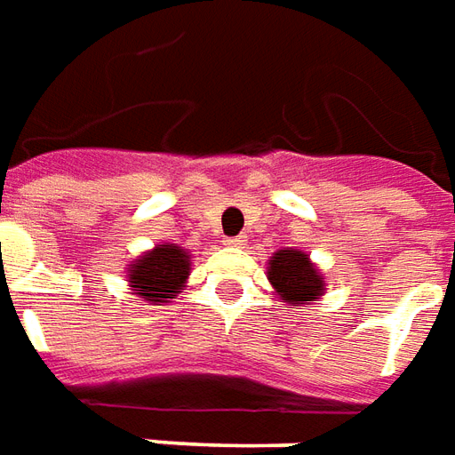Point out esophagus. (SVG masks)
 <instances>
[{"label":"esophagus","mask_w":455,"mask_h":455,"mask_svg":"<svg viewBox=\"0 0 455 455\" xmlns=\"http://www.w3.org/2000/svg\"><path fill=\"white\" fill-rule=\"evenodd\" d=\"M222 243L228 244V247H243V244L247 243V240H244L243 235H237V237H225Z\"/></svg>","instance_id":"obj_1"}]
</instances>
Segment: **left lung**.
<instances>
[{
    "label": "left lung",
    "instance_id": "obj_1",
    "mask_svg": "<svg viewBox=\"0 0 455 455\" xmlns=\"http://www.w3.org/2000/svg\"><path fill=\"white\" fill-rule=\"evenodd\" d=\"M267 279L274 294L289 306H308L325 294V279L304 250L284 247L267 259Z\"/></svg>",
    "mask_w": 455,
    "mask_h": 455
}]
</instances>
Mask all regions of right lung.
Here are the masks:
<instances>
[{"label":"right lung","mask_w":455,"mask_h":455,"mask_svg":"<svg viewBox=\"0 0 455 455\" xmlns=\"http://www.w3.org/2000/svg\"><path fill=\"white\" fill-rule=\"evenodd\" d=\"M191 274V252L173 243H159L127 264L130 294L151 306L171 304Z\"/></svg>","instance_id":"1"}]
</instances>
